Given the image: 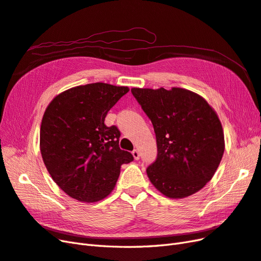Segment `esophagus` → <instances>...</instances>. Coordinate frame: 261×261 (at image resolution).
<instances>
[{
	"instance_id": "esophagus-1",
	"label": "esophagus",
	"mask_w": 261,
	"mask_h": 261,
	"mask_svg": "<svg viewBox=\"0 0 261 261\" xmlns=\"http://www.w3.org/2000/svg\"><path fill=\"white\" fill-rule=\"evenodd\" d=\"M133 156H134V159H135V160H139V156H140V153H139V151H138V150L137 149H134L133 150Z\"/></svg>"
}]
</instances>
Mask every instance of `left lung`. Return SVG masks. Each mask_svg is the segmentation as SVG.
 Wrapping results in <instances>:
<instances>
[{"label":"left lung","mask_w":261,"mask_h":261,"mask_svg":"<svg viewBox=\"0 0 261 261\" xmlns=\"http://www.w3.org/2000/svg\"><path fill=\"white\" fill-rule=\"evenodd\" d=\"M150 118L158 154L147 168L152 185L169 198H185L215 175L224 152L222 125L208 102L183 88H133Z\"/></svg>","instance_id":"8db88e82"}]
</instances>
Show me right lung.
<instances>
[{
	"instance_id": "obj_1",
	"label": "right lung",
	"mask_w": 261,
	"mask_h": 261,
	"mask_svg": "<svg viewBox=\"0 0 261 261\" xmlns=\"http://www.w3.org/2000/svg\"><path fill=\"white\" fill-rule=\"evenodd\" d=\"M128 87L105 83L77 86L55 97L40 128L45 168L63 192L84 202H96L113 191L121 165L134 160L118 146L121 132L105 124L111 108Z\"/></svg>"
}]
</instances>
